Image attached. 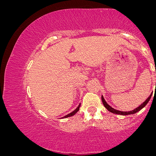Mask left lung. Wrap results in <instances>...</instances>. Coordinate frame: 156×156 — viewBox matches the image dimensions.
I'll return each instance as SVG.
<instances>
[{"instance_id": "obj_1", "label": "left lung", "mask_w": 156, "mask_h": 156, "mask_svg": "<svg viewBox=\"0 0 156 156\" xmlns=\"http://www.w3.org/2000/svg\"><path fill=\"white\" fill-rule=\"evenodd\" d=\"M151 95H152V93L151 94V95L149 96L148 99H147L145 102L143 103V104H141V105L139 107H137V108H136L133 109V110H131V111H129V112H122V111H119V110H117V109L112 108V107L109 106V105L107 104L106 102V101L105 100L104 98L102 96V103L103 105H104V106L106 107V108L108 109L109 112H111L112 113H115V114H117V115H131V114H134V113H136L137 112H139L141 110V109L144 107L146 105H147V103L148 102V101L150 100L151 98Z\"/></svg>"}]
</instances>
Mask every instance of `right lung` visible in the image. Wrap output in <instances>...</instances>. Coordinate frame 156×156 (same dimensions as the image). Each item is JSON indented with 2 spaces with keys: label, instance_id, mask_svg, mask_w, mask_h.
<instances>
[{
  "label": "right lung",
  "instance_id": "obj_1",
  "mask_svg": "<svg viewBox=\"0 0 156 156\" xmlns=\"http://www.w3.org/2000/svg\"><path fill=\"white\" fill-rule=\"evenodd\" d=\"M80 104H79L78 107L75 109V110L73 111V112H71L70 114H68L67 115L64 116V117H63V118H66V117H71V116H73V115H75V114H76V112H77L79 110V108H80Z\"/></svg>",
  "mask_w": 156,
  "mask_h": 156
}]
</instances>
